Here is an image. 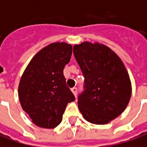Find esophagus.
<instances>
[{"label": "esophagus", "instance_id": "esophagus-1", "mask_svg": "<svg viewBox=\"0 0 147 147\" xmlns=\"http://www.w3.org/2000/svg\"><path fill=\"white\" fill-rule=\"evenodd\" d=\"M71 91H72V93H73L74 95L76 96V94H77V88L76 87H73V88L71 89Z\"/></svg>", "mask_w": 147, "mask_h": 147}]
</instances>
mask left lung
<instances>
[{"label":"left lung","mask_w":147,"mask_h":147,"mask_svg":"<svg viewBox=\"0 0 147 147\" xmlns=\"http://www.w3.org/2000/svg\"><path fill=\"white\" fill-rule=\"evenodd\" d=\"M73 53L85 78L80 111L90 123H108L123 113L131 95L126 67L111 49L98 42L75 45Z\"/></svg>","instance_id":"8db88e82"}]
</instances>
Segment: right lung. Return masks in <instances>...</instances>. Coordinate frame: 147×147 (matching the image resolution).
<instances>
[{
    "mask_svg": "<svg viewBox=\"0 0 147 147\" xmlns=\"http://www.w3.org/2000/svg\"><path fill=\"white\" fill-rule=\"evenodd\" d=\"M71 53L72 46L67 43H51L32 58L21 77L18 90L21 106L37 126L56 127L67 103L75 101L63 73Z\"/></svg>",
    "mask_w": 147,
    "mask_h": 147,
    "instance_id": "obj_1",
    "label": "right lung"
}]
</instances>
